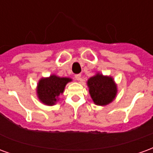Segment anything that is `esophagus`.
<instances>
[{
	"label": "esophagus",
	"instance_id": "esophagus-1",
	"mask_svg": "<svg viewBox=\"0 0 153 153\" xmlns=\"http://www.w3.org/2000/svg\"><path fill=\"white\" fill-rule=\"evenodd\" d=\"M74 78H75V79L79 81V80L81 79V75H80V74H75V76H74Z\"/></svg>",
	"mask_w": 153,
	"mask_h": 153
}]
</instances>
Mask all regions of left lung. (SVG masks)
Masks as SVG:
<instances>
[{"label":"left lung","instance_id":"obj_1","mask_svg":"<svg viewBox=\"0 0 153 153\" xmlns=\"http://www.w3.org/2000/svg\"><path fill=\"white\" fill-rule=\"evenodd\" d=\"M91 98L95 105L106 106L115 100L117 95V84L111 76L103 75L100 72L87 81Z\"/></svg>","mask_w":153,"mask_h":153}]
</instances>
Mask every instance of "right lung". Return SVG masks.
I'll use <instances>...</instances> for the list:
<instances>
[{
	"instance_id": "1",
	"label": "right lung",
	"mask_w": 153,
	"mask_h": 153,
	"mask_svg": "<svg viewBox=\"0 0 153 153\" xmlns=\"http://www.w3.org/2000/svg\"><path fill=\"white\" fill-rule=\"evenodd\" d=\"M72 79L51 74L49 77H42L37 85V96L41 102L47 106H53L59 101L60 94H63L65 88Z\"/></svg>"
}]
</instances>
